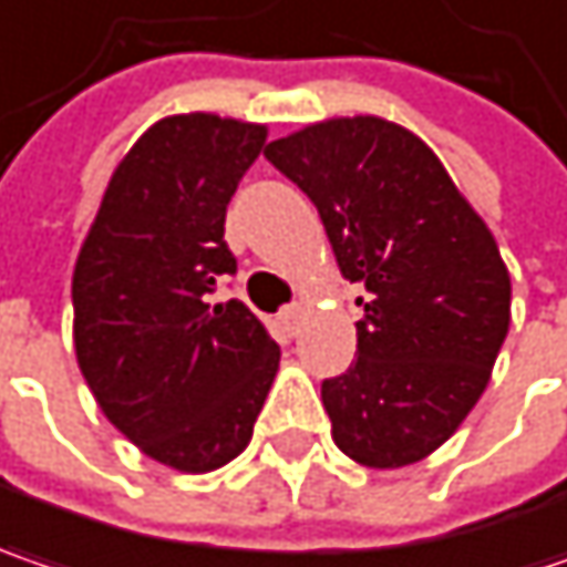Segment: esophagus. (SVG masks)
Instances as JSON below:
<instances>
[{"instance_id":"34e87169","label":"esophagus","mask_w":567,"mask_h":567,"mask_svg":"<svg viewBox=\"0 0 567 567\" xmlns=\"http://www.w3.org/2000/svg\"><path fill=\"white\" fill-rule=\"evenodd\" d=\"M279 317H282L288 337H298V333H301V323H305V308H301V305H288V308H282V315Z\"/></svg>"}]
</instances>
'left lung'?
<instances>
[{"mask_svg":"<svg viewBox=\"0 0 567 567\" xmlns=\"http://www.w3.org/2000/svg\"><path fill=\"white\" fill-rule=\"evenodd\" d=\"M323 220L355 305V359L323 379L333 443L369 468L440 450L487 388L511 327L501 250L450 173L375 115L308 124L266 147Z\"/></svg>","mask_w":567,"mask_h":567,"instance_id":"1","label":"left lung"}]
</instances>
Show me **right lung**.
Wrapping results in <instances>:
<instances>
[{
	"label": "right lung",
	"instance_id": "1",
	"mask_svg": "<svg viewBox=\"0 0 567 567\" xmlns=\"http://www.w3.org/2000/svg\"><path fill=\"white\" fill-rule=\"evenodd\" d=\"M266 144L234 117L173 115L117 163L73 269L76 362L99 408L151 458L212 472L247 450L279 347L237 298L227 205Z\"/></svg>",
	"mask_w": 567,
	"mask_h": 567
}]
</instances>
